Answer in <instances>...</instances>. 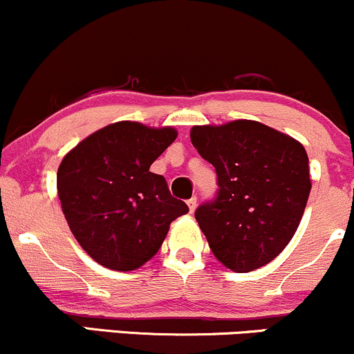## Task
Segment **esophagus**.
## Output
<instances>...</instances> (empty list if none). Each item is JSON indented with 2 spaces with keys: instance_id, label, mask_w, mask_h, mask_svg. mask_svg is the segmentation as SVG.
Returning <instances> with one entry per match:
<instances>
[{
  "instance_id": "1",
  "label": "esophagus",
  "mask_w": 354,
  "mask_h": 354,
  "mask_svg": "<svg viewBox=\"0 0 354 354\" xmlns=\"http://www.w3.org/2000/svg\"><path fill=\"white\" fill-rule=\"evenodd\" d=\"M187 205H189L190 212H194V210H196V207H197V197H190L187 201Z\"/></svg>"
}]
</instances>
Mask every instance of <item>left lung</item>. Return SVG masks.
I'll list each match as a JSON object with an SVG mask.
<instances>
[{"instance_id": "left-lung-1", "label": "left lung", "mask_w": 354, "mask_h": 354, "mask_svg": "<svg viewBox=\"0 0 354 354\" xmlns=\"http://www.w3.org/2000/svg\"><path fill=\"white\" fill-rule=\"evenodd\" d=\"M190 140L217 174L216 196L196 210L214 256L236 272L271 263L295 236L311 190L304 147L252 120L194 127Z\"/></svg>"}]
</instances>
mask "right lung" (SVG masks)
I'll list each match as a JSON object with an SVG mask.
<instances>
[{
    "instance_id": "1",
    "label": "right lung",
    "mask_w": 354,
    "mask_h": 354,
    "mask_svg": "<svg viewBox=\"0 0 354 354\" xmlns=\"http://www.w3.org/2000/svg\"><path fill=\"white\" fill-rule=\"evenodd\" d=\"M177 138L170 127H103L59 164L58 197L78 244L115 271L140 268L160 249L170 222L189 212L150 165Z\"/></svg>"
}]
</instances>
